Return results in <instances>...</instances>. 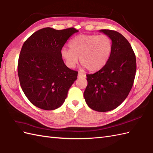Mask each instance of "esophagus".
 Wrapping results in <instances>:
<instances>
[{
  "label": "esophagus",
  "mask_w": 153,
  "mask_h": 153,
  "mask_svg": "<svg viewBox=\"0 0 153 153\" xmlns=\"http://www.w3.org/2000/svg\"><path fill=\"white\" fill-rule=\"evenodd\" d=\"M78 77H86V75L84 73H83L82 72H78Z\"/></svg>",
  "instance_id": "obj_1"
}]
</instances>
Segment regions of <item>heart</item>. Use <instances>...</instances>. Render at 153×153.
<instances>
[{
    "instance_id": "heart-1",
    "label": "heart",
    "mask_w": 153,
    "mask_h": 153,
    "mask_svg": "<svg viewBox=\"0 0 153 153\" xmlns=\"http://www.w3.org/2000/svg\"><path fill=\"white\" fill-rule=\"evenodd\" d=\"M70 49L63 48L60 55L66 65L74 68L79 61L91 72H97L105 66L111 54L113 44L106 34H81L70 41Z\"/></svg>"
}]
</instances>
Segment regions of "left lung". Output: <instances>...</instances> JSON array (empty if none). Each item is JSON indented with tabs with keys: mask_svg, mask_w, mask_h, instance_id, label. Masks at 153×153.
Masks as SVG:
<instances>
[{
	"mask_svg": "<svg viewBox=\"0 0 153 153\" xmlns=\"http://www.w3.org/2000/svg\"><path fill=\"white\" fill-rule=\"evenodd\" d=\"M100 32L111 39V54L104 68L87 74L83 96L90 108L105 112L117 108L128 95L136 76V59L128 41L121 34L108 29Z\"/></svg>",
	"mask_w": 153,
	"mask_h": 153,
	"instance_id": "1",
	"label": "left lung"
}]
</instances>
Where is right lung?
<instances>
[{
    "label": "right lung",
    "mask_w": 153,
    "mask_h": 153,
    "mask_svg": "<svg viewBox=\"0 0 153 153\" xmlns=\"http://www.w3.org/2000/svg\"><path fill=\"white\" fill-rule=\"evenodd\" d=\"M77 32L74 28L59 30L46 27L24 42L17 66L19 79L27 98L37 108L54 110L60 107L77 79L78 72L65 65L60 50Z\"/></svg>",
    "instance_id": "1"
}]
</instances>
